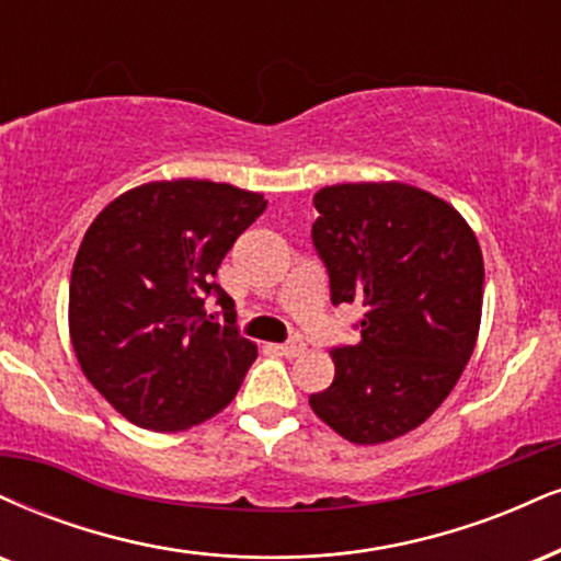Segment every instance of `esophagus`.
I'll return each instance as SVG.
<instances>
[{
    "label": "esophagus",
    "mask_w": 561,
    "mask_h": 561,
    "mask_svg": "<svg viewBox=\"0 0 561 561\" xmlns=\"http://www.w3.org/2000/svg\"><path fill=\"white\" fill-rule=\"evenodd\" d=\"M276 350H279V353L285 357H298V355L306 353V345H302V342H298V340H293V342H287V345H279Z\"/></svg>",
    "instance_id": "34e87169"
}]
</instances>
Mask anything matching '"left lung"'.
<instances>
[{
    "instance_id": "left-lung-1",
    "label": "left lung",
    "mask_w": 561,
    "mask_h": 561,
    "mask_svg": "<svg viewBox=\"0 0 561 561\" xmlns=\"http://www.w3.org/2000/svg\"><path fill=\"white\" fill-rule=\"evenodd\" d=\"M313 245L332 302L363 306L360 340L334 347L313 413L353 444H383L434 415L478 342L483 253L455 206L408 182H342L313 195Z\"/></svg>"
}]
</instances>
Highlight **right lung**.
Listing matches in <instances>:
<instances>
[{
    "mask_svg": "<svg viewBox=\"0 0 561 561\" xmlns=\"http://www.w3.org/2000/svg\"><path fill=\"white\" fill-rule=\"evenodd\" d=\"M266 208L229 182L157 180L133 187L85 229L70 276V342L91 387L135 426L172 434L238 394L259 355L214 282L225 253ZM216 294L226 323L205 313Z\"/></svg>",
    "mask_w": 561,
    "mask_h": 561,
    "instance_id": "add662e5",
    "label": "right lung"
}]
</instances>
